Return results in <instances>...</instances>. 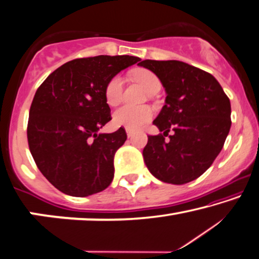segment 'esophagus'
<instances>
[{"label":"esophagus","mask_w":259,"mask_h":259,"mask_svg":"<svg viewBox=\"0 0 259 259\" xmlns=\"http://www.w3.org/2000/svg\"><path fill=\"white\" fill-rule=\"evenodd\" d=\"M126 135H128V137H133L134 136V131L126 129Z\"/></svg>","instance_id":"esophagus-1"}]
</instances>
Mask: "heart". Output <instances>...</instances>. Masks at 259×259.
Returning <instances> with one entry per match:
<instances>
[{
	"mask_svg": "<svg viewBox=\"0 0 259 259\" xmlns=\"http://www.w3.org/2000/svg\"><path fill=\"white\" fill-rule=\"evenodd\" d=\"M135 79L142 83L146 92L151 94L152 92L160 88V81L153 72L146 68H140L135 72ZM123 95V78L121 75H114L108 81L105 87V99L109 106H117L122 100ZM152 109L148 106L134 107L122 106L115 110L113 115V122L116 126L129 130H137L142 128L145 123L152 118Z\"/></svg>",
	"mask_w": 259,
	"mask_h": 259,
	"instance_id": "b5f03b06",
	"label": "heart"
}]
</instances>
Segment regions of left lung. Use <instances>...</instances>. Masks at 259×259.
Wrapping results in <instances>:
<instances>
[{"label":"left lung","instance_id":"1","mask_svg":"<svg viewBox=\"0 0 259 259\" xmlns=\"http://www.w3.org/2000/svg\"><path fill=\"white\" fill-rule=\"evenodd\" d=\"M138 65L152 71L167 94L153 121L163 134L148 136L143 150L146 166L164 183H190L221 152L231 125L229 98L210 73L183 61L148 59Z\"/></svg>","mask_w":259,"mask_h":259}]
</instances>
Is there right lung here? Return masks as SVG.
Segmentation results:
<instances>
[{"label":"right lung","mask_w":259,"mask_h":259,"mask_svg":"<svg viewBox=\"0 0 259 259\" xmlns=\"http://www.w3.org/2000/svg\"><path fill=\"white\" fill-rule=\"evenodd\" d=\"M141 59L134 56L79 58L61 65L38 87L30 107L28 143L34 163L57 190L88 196L109 186L124 128L99 130L111 119L108 81Z\"/></svg>","instance_id":"obj_1"}]
</instances>
